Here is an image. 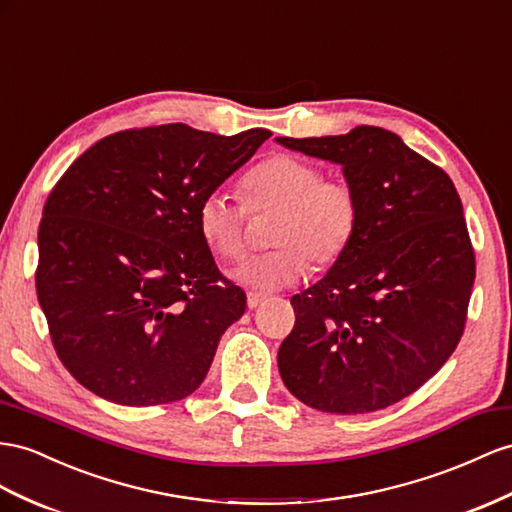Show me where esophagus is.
Here are the masks:
<instances>
[{
  "instance_id": "esophagus-1",
  "label": "esophagus",
  "mask_w": 512,
  "mask_h": 512,
  "mask_svg": "<svg viewBox=\"0 0 512 512\" xmlns=\"http://www.w3.org/2000/svg\"><path fill=\"white\" fill-rule=\"evenodd\" d=\"M266 298H268V296L261 294V292H248V294H246V303H248V307L255 309V307H259L261 303H264Z\"/></svg>"
}]
</instances>
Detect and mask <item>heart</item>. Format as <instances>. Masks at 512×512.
Instances as JSON below:
<instances>
[{"label": "heart", "instance_id": "heart-1", "mask_svg": "<svg viewBox=\"0 0 512 512\" xmlns=\"http://www.w3.org/2000/svg\"><path fill=\"white\" fill-rule=\"evenodd\" d=\"M248 212H277L270 225V251L233 270V279L253 290H279L313 266L326 268L346 253L359 227V199L342 179H324L322 168L290 153L270 155L242 179ZM242 205L209 192L196 207L201 238L222 259L244 253Z\"/></svg>", "mask_w": 512, "mask_h": 512}]
</instances>
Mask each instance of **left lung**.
<instances>
[{
  "instance_id": "1",
  "label": "left lung",
  "mask_w": 512,
  "mask_h": 512,
  "mask_svg": "<svg viewBox=\"0 0 512 512\" xmlns=\"http://www.w3.org/2000/svg\"><path fill=\"white\" fill-rule=\"evenodd\" d=\"M339 164L359 199L355 240L316 285L292 296L279 372L324 413H372L422 387L450 359L476 279L452 179L383 127L277 138Z\"/></svg>"
}]
</instances>
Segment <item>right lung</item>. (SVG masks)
I'll list each match as a JSON object with an SVG mask.
<instances>
[{"mask_svg":"<svg viewBox=\"0 0 512 512\" xmlns=\"http://www.w3.org/2000/svg\"><path fill=\"white\" fill-rule=\"evenodd\" d=\"M270 136L125 129L60 177L38 227L36 294L77 383L125 406L177 402L203 383L246 294L220 274L196 207Z\"/></svg>","mask_w":512,"mask_h":512,"instance_id":"add662e5","label":"right lung"}]
</instances>
